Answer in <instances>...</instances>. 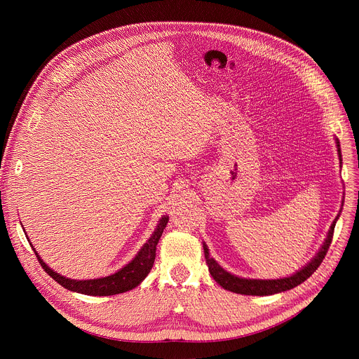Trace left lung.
Listing matches in <instances>:
<instances>
[{"mask_svg":"<svg viewBox=\"0 0 359 359\" xmlns=\"http://www.w3.org/2000/svg\"><path fill=\"white\" fill-rule=\"evenodd\" d=\"M337 146H338V153L341 155L339 142L338 140H337ZM337 220H338V216L334 220V223L331 224V229L328 231L327 240H325L324 245L321 247V250L318 251V254L316 255V257L309 264H306L304 269H301L299 271H297L291 277H285V278H280V280H247V278L236 277V276L227 273L226 270H223L215 262V259L210 257V255H209V248H208L206 244H203L204 257H206V263L209 266V271H210L212 277L223 288H226L229 291H233V292H237V294H244V295H271V294H277V292H281V291L291 290V288L297 287L298 284L304 283L310 276H313L314 271L321 266L323 260L325 259V255H327V251H328V248L331 245Z\"/></svg>","mask_w":359,"mask_h":359,"instance_id":"1","label":"left lung"}]
</instances>
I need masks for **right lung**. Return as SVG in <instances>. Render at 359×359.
<instances>
[{"instance_id":"1","label":"right lung","mask_w":359,"mask_h":359,"mask_svg":"<svg viewBox=\"0 0 359 359\" xmlns=\"http://www.w3.org/2000/svg\"><path fill=\"white\" fill-rule=\"evenodd\" d=\"M169 217H162V220L159 222L156 230L153 231V234L150 236V238L144 243V245L140 248V251L137 252L136 257L128 264L125 266L122 270H119L118 273L104 277V278H96V280H71V278H65L62 276H60L58 273L50 270L42 260L39 255L36 254L35 248H32L36 254V259L41 264V267L43 269V271L48 273L49 277H53L58 284H61L64 288L75 291V292H81V294H86V295H115V294H121L125 291H129L132 288H135L136 285H139L144 277L150 273L153 263H155V257H156V245L161 240V236L168 224Z\"/></svg>"}]
</instances>
